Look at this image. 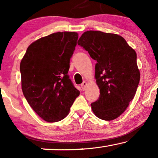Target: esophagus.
I'll return each instance as SVG.
<instances>
[{
    "label": "esophagus",
    "instance_id": "esophagus-1",
    "mask_svg": "<svg viewBox=\"0 0 158 158\" xmlns=\"http://www.w3.org/2000/svg\"><path fill=\"white\" fill-rule=\"evenodd\" d=\"M87 82H85V81H84L83 83L81 84V88H82V89H83V90H85V89H86V86H87Z\"/></svg>",
    "mask_w": 158,
    "mask_h": 158
}]
</instances>
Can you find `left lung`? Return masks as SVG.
Segmentation results:
<instances>
[{
    "label": "left lung",
    "mask_w": 158,
    "mask_h": 158,
    "mask_svg": "<svg viewBox=\"0 0 158 158\" xmlns=\"http://www.w3.org/2000/svg\"><path fill=\"white\" fill-rule=\"evenodd\" d=\"M77 44L97 62L95 78L100 96L91 103L93 112L101 119H115L127 109L139 85L137 53L122 36L100 31L84 32Z\"/></svg>",
    "instance_id": "obj_1"
}]
</instances>
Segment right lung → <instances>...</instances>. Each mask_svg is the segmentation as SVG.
Listing matches in <instances>:
<instances>
[{
	"mask_svg": "<svg viewBox=\"0 0 158 158\" xmlns=\"http://www.w3.org/2000/svg\"><path fill=\"white\" fill-rule=\"evenodd\" d=\"M77 39L74 31L44 36L29 45L21 61L23 94L30 106L47 122L65 118L80 95L68 75Z\"/></svg>",
	"mask_w": 158,
	"mask_h": 158,
	"instance_id": "add662e5",
	"label": "right lung"
}]
</instances>
